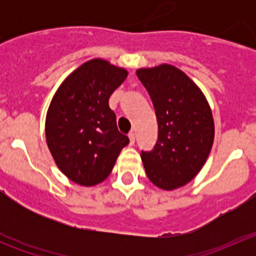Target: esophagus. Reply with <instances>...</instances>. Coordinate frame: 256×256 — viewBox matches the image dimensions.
I'll list each match as a JSON object with an SVG mask.
<instances>
[{"label":"esophagus","instance_id":"esophagus-1","mask_svg":"<svg viewBox=\"0 0 256 256\" xmlns=\"http://www.w3.org/2000/svg\"><path fill=\"white\" fill-rule=\"evenodd\" d=\"M128 137H130V144H134V141H136V133H134V132H130V134H128Z\"/></svg>","mask_w":256,"mask_h":256}]
</instances>
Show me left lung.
Wrapping results in <instances>:
<instances>
[{
	"label": "left lung",
	"instance_id": "1",
	"mask_svg": "<svg viewBox=\"0 0 256 256\" xmlns=\"http://www.w3.org/2000/svg\"><path fill=\"white\" fill-rule=\"evenodd\" d=\"M158 118L159 136L141 159L148 180L162 190L188 183L206 162L214 141L212 110L200 88L178 68L138 69Z\"/></svg>",
	"mask_w": 256,
	"mask_h": 256
}]
</instances>
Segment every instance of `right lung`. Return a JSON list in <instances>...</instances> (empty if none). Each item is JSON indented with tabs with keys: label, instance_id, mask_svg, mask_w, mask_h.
<instances>
[{
	"label": "right lung",
	"instance_id": "1",
	"mask_svg": "<svg viewBox=\"0 0 256 256\" xmlns=\"http://www.w3.org/2000/svg\"><path fill=\"white\" fill-rule=\"evenodd\" d=\"M126 76V70L94 58L74 70L52 98L46 118L47 146L58 169L78 184L102 182L130 144L108 108V97Z\"/></svg>",
	"mask_w": 256,
	"mask_h": 256
}]
</instances>
